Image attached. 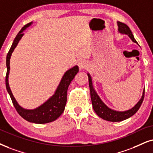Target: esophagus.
Masks as SVG:
<instances>
[{
  "label": "esophagus",
  "instance_id": "34e87169",
  "mask_svg": "<svg viewBox=\"0 0 153 153\" xmlns=\"http://www.w3.org/2000/svg\"><path fill=\"white\" fill-rule=\"evenodd\" d=\"M78 65L79 68H80V70H82V69L86 68L87 66H88V64H87V63L85 62V61H79Z\"/></svg>",
  "mask_w": 153,
  "mask_h": 153
}]
</instances>
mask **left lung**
<instances>
[{"label": "left lung", "instance_id": "8db88e82", "mask_svg": "<svg viewBox=\"0 0 153 153\" xmlns=\"http://www.w3.org/2000/svg\"><path fill=\"white\" fill-rule=\"evenodd\" d=\"M118 26H119V32L121 33L128 34L129 37L131 39L133 42H136V40L135 39L132 32L130 30V28L127 26L124 23L121 22H118ZM89 78V85H90V95H91V100H92V107L96 112V114L100 118L104 120H107L109 121H113V122H117V121H121L123 120L128 119V118L132 117L138 111L139 108L140 107L141 104L143 101L144 96H145V90L143 93V96L141 97L140 101L136 104V105L134 107H133L131 109H129L128 111H117L109 109L103 103V102L100 100L99 96L96 93L95 90L92 86V79H91L90 75L88 74Z\"/></svg>", "mask_w": 153, "mask_h": 153}]
</instances>
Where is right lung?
<instances>
[{
	"label": "right lung",
	"mask_w": 153,
	"mask_h": 153,
	"mask_svg": "<svg viewBox=\"0 0 153 153\" xmlns=\"http://www.w3.org/2000/svg\"><path fill=\"white\" fill-rule=\"evenodd\" d=\"M32 24V22L25 25L21 30L18 32L17 36H15L13 43L8 53L7 54L6 57V66H7V73L5 76V85L6 89L10 94L11 100H12L13 104L17 111V113L27 121L30 122L35 123H46L51 122L57 119L62 114L64 111L65 106L66 104L67 101V91L69 85L75 78V75L78 73L79 68L78 65H75L70 70L65 72L64 75L61 79L59 87H58L55 94L51 97L50 99L46 101L45 103L40 106L39 107L36 108L35 109L28 110L23 109L17 104L16 100L13 97L10 89L8 85V75L10 71V59L11 54L14 51L15 48L16 47L19 41L23 36L22 32L27 27Z\"/></svg>",
	"instance_id": "add662e5"
}]
</instances>
